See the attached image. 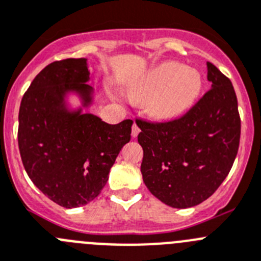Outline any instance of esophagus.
<instances>
[{
  "label": "esophagus",
  "mask_w": 261,
  "mask_h": 261,
  "mask_svg": "<svg viewBox=\"0 0 261 261\" xmlns=\"http://www.w3.org/2000/svg\"><path fill=\"white\" fill-rule=\"evenodd\" d=\"M139 133H140L139 126L136 125V123H134L133 128H131V135H133V138H136V136L139 135Z\"/></svg>",
  "instance_id": "34e87169"
}]
</instances>
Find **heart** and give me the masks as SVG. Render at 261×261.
I'll return each instance as SVG.
<instances>
[{
  "label": "heart",
  "instance_id": "heart-1",
  "mask_svg": "<svg viewBox=\"0 0 261 261\" xmlns=\"http://www.w3.org/2000/svg\"><path fill=\"white\" fill-rule=\"evenodd\" d=\"M203 86L201 76L196 70L187 69L177 62H165L154 67L145 76L135 92L143 96H154L149 102V113L160 119L177 117L186 112Z\"/></svg>",
  "mask_w": 261,
  "mask_h": 261
}]
</instances>
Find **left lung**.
I'll return each instance as SVG.
<instances>
[{"label":"left lung","instance_id":"obj_1","mask_svg":"<svg viewBox=\"0 0 261 261\" xmlns=\"http://www.w3.org/2000/svg\"><path fill=\"white\" fill-rule=\"evenodd\" d=\"M211 90L186 114L166 123L142 122L143 180L171 208L203 203L233 166L241 138L236 91L217 67L206 62Z\"/></svg>","mask_w":261,"mask_h":261}]
</instances>
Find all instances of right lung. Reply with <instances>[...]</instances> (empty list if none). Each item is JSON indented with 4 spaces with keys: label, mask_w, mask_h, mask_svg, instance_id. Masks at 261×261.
I'll return each instance as SVG.
<instances>
[{
    "label": "right lung",
    "mask_w": 261,
    "mask_h": 261,
    "mask_svg": "<svg viewBox=\"0 0 261 261\" xmlns=\"http://www.w3.org/2000/svg\"><path fill=\"white\" fill-rule=\"evenodd\" d=\"M90 74L87 58L56 61L36 75L20 102L23 166L35 186L65 208L97 198L131 138V119L109 125L84 112L95 100ZM71 97L81 105L72 107Z\"/></svg>",
    "instance_id": "1"
}]
</instances>
